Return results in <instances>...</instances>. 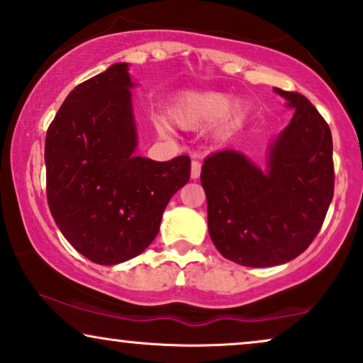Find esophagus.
<instances>
[{"label":"esophagus","mask_w":363,"mask_h":363,"mask_svg":"<svg viewBox=\"0 0 363 363\" xmlns=\"http://www.w3.org/2000/svg\"><path fill=\"white\" fill-rule=\"evenodd\" d=\"M200 170H201V164L196 162V160H193V162H191V172H190L191 180H196V178L200 177Z\"/></svg>","instance_id":"34e87169"}]
</instances>
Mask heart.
Returning a JSON list of instances; mask_svg holds the SVG:
<instances>
[{"mask_svg":"<svg viewBox=\"0 0 363 363\" xmlns=\"http://www.w3.org/2000/svg\"><path fill=\"white\" fill-rule=\"evenodd\" d=\"M172 118L177 125L186 130L203 128V126L222 120L230 123L238 113V106L232 105V98L218 91H201L190 93L182 96L172 106ZM160 133H168V126L163 121H158Z\"/></svg>","mask_w":363,"mask_h":363,"instance_id":"obj_1","label":"heart"}]
</instances>
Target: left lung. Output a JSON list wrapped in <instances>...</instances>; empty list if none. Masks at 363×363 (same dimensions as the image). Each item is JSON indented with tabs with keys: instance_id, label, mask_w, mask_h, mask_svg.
<instances>
[{
	"instance_id": "1",
	"label": "left lung",
	"mask_w": 363,
	"mask_h": 363,
	"mask_svg": "<svg viewBox=\"0 0 363 363\" xmlns=\"http://www.w3.org/2000/svg\"><path fill=\"white\" fill-rule=\"evenodd\" d=\"M294 110L260 168L237 150L211 153L200 182L216 250L245 267H275L308 248L333 199V143L325 120L300 93L274 88Z\"/></svg>"
}]
</instances>
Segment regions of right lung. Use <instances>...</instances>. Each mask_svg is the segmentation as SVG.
<instances>
[{
  "label": "right lung",
  "mask_w": 363,
  "mask_h": 363,
  "mask_svg": "<svg viewBox=\"0 0 363 363\" xmlns=\"http://www.w3.org/2000/svg\"><path fill=\"white\" fill-rule=\"evenodd\" d=\"M128 63L78 84L45 143L50 211L74 250L98 265L131 260L158 235L168 201L190 180L186 155L136 157Z\"/></svg>",
  "instance_id": "add662e5"
}]
</instances>
